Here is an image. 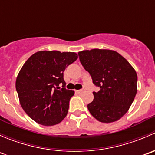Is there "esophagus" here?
<instances>
[{
	"label": "esophagus",
	"mask_w": 155,
	"mask_h": 155,
	"mask_svg": "<svg viewBox=\"0 0 155 155\" xmlns=\"http://www.w3.org/2000/svg\"><path fill=\"white\" fill-rule=\"evenodd\" d=\"M77 91V93H82L83 92L85 91V89H81V90H76Z\"/></svg>",
	"instance_id": "esophagus-1"
}]
</instances>
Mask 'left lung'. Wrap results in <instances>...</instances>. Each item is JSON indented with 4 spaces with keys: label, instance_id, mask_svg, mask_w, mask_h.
Wrapping results in <instances>:
<instances>
[{
    "label": "left lung",
    "instance_id": "obj_1",
    "mask_svg": "<svg viewBox=\"0 0 155 155\" xmlns=\"http://www.w3.org/2000/svg\"><path fill=\"white\" fill-rule=\"evenodd\" d=\"M80 62L100 90L93 92L87 105L99 121L111 123L128 111L137 93V74L125 58L116 51L93 49L78 53Z\"/></svg>",
    "mask_w": 155,
    "mask_h": 155
}]
</instances>
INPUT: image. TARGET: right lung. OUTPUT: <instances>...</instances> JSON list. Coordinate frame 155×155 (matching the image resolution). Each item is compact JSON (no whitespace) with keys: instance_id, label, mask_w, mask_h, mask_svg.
I'll return each mask as SVG.
<instances>
[{"instance_id":"obj_1","label":"right lung","mask_w":155,"mask_h":155,"mask_svg":"<svg viewBox=\"0 0 155 155\" xmlns=\"http://www.w3.org/2000/svg\"><path fill=\"white\" fill-rule=\"evenodd\" d=\"M77 59L75 53L44 50L30 56L22 67L16 89L22 109L35 122L53 126L66 117L74 91L65 87L63 72Z\"/></svg>"}]
</instances>
